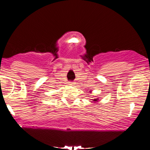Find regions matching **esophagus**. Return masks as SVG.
<instances>
[{
  "label": "esophagus",
  "instance_id": "esophagus-1",
  "mask_svg": "<svg viewBox=\"0 0 150 150\" xmlns=\"http://www.w3.org/2000/svg\"><path fill=\"white\" fill-rule=\"evenodd\" d=\"M74 84H75V83H74V82H70V85H72V86H73Z\"/></svg>",
  "mask_w": 150,
  "mask_h": 150
}]
</instances>
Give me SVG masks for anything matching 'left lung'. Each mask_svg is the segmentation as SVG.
I'll list each match as a JSON object with an SVG mask.
<instances>
[{
  "label": "left lung",
  "instance_id": "obj_1",
  "mask_svg": "<svg viewBox=\"0 0 150 150\" xmlns=\"http://www.w3.org/2000/svg\"><path fill=\"white\" fill-rule=\"evenodd\" d=\"M93 101H94V102H98V101H99V99H92Z\"/></svg>",
  "mask_w": 150,
  "mask_h": 150
}]
</instances>
